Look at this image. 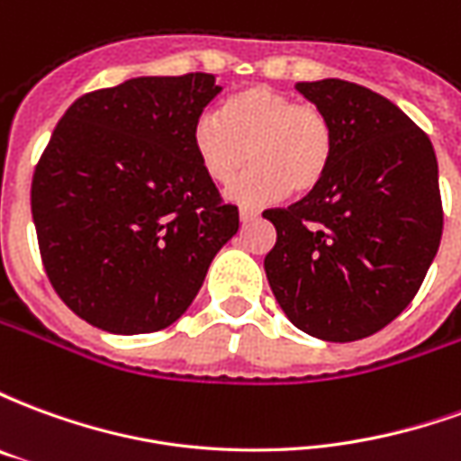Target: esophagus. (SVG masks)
Instances as JSON below:
<instances>
[{
  "instance_id": "34e87169",
  "label": "esophagus",
  "mask_w": 461,
  "mask_h": 461,
  "mask_svg": "<svg viewBox=\"0 0 461 461\" xmlns=\"http://www.w3.org/2000/svg\"><path fill=\"white\" fill-rule=\"evenodd\" d=\"M259 217V212L257 210H249V207H241L240 210V220L244 221V224H249V221H254Z\"/></svg>"
}]
</instances>
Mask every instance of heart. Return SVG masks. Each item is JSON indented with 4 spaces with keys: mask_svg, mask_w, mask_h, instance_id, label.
Segmentation results:
<instances>
[{
    "mask_svg": "<svg viewBox=\"0 0 461 461\" xmlns=\"http://www.w3.org/2000/svg\"><path fill=\"white\" fill-rule=\"evenodd\" d=\"M192 152L204 175L227 185L247 165L227 197L240 204H269L286 192L309 194L326 180L336 152L333 122L321 108L269 86L227 95L220 115L202 113L192 125Z\"/></svg>",
    "mask_w": 461,
    "mask_h": 461,
    "instance_id": "heart-1",
    "label": "heart"
}]
</instances>
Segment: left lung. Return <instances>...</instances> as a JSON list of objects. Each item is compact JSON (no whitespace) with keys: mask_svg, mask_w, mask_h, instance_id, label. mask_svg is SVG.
I'll return each mask as SVG.
<instances>
[{"mask_svg":"<svg viewBox=\"0 0 461 461\" xmlns=\"http://www.w3.org/2000/svg\"><path fill=\"white\" fill-rule=\"evenodd\" d=\"M296 91L330 118L336 152L316 190L264 212L276 227L267 279L303 333L330 343L367 339L415 299L439 249L435 148L370 88L323 78Z\"/></svg>","mask_w":461,"mask_h":461,"instance_id":"1","label":"left lung"}]
</instances>
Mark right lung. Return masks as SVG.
<instances>
[{"label": "right lung", "instance_id": "obj_1", "mask_svg": "<svg viewBox=\"0 0 461 461\" xmlns=\"http://www.w3.org/2000/svg\"><path fill=\"white\" fill-rule=\"evenodd\" d=\"M220 91L212 74L140 76L81 95L56 125L32 217L51 286L95 329H167L240 230L192 152V125Z\"/></svg>", "mask_w": 461, "mask_h": 461}]
</instances>
